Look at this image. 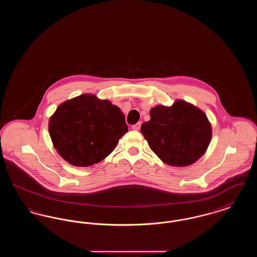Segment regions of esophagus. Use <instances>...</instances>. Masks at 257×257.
Wrapping results in <instances>:
<instances>
[{"label": "esophagus", "instance_id": "esophagus-1", "mask_svg": "<svg viewBox=\"0 0 257 257\" xmlns=\"http://www.w3.org/2000/svg\"><path fill=\"white\" fill-rule=\"evenodd\" d=\"M141 125H142V122H138L132 126V129L135 131H139L141 129Z\"/></svg>", "mask_w": 257, "mask_h": 257}]
</instances>
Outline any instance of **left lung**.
Listing matches in <instances>:
<instances>
[{"label":"left lung","mask_w":257,"mask_h":257,"mask_svg":"<svg viewBox=\"0 0 257 257\" xmlns=\"http://www.w3.org/2000/svg\"><path fill=\"white\" fill-rule=\"evenodd\" d=\"M141 132L151 150L172 167L196 163L212 139V126L204 111L180 99L171 106L152 108L150 120L142 125Z\"/></svg>","instance_id":"8db88e82"}]
</instances>
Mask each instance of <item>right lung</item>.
Returning <instances> with one entry per match:
<instances>
[{
    "label": "right lung",
    "instance_id": "1",
    "mask_svg": "<svg viewBox=\"0 0 257 257\" xmlns=\"http://www.w3.org/2000/svg\"><path fill=\"white\" fill-rule=\"evenodd\" d=\"M48 129L57 152L75 167L105 159L128 132L120 109L90 93L61 103L50 117Z\"/></svg>",
    "mask_w": 257,
    "mask_h": 257
}]
</instances>
